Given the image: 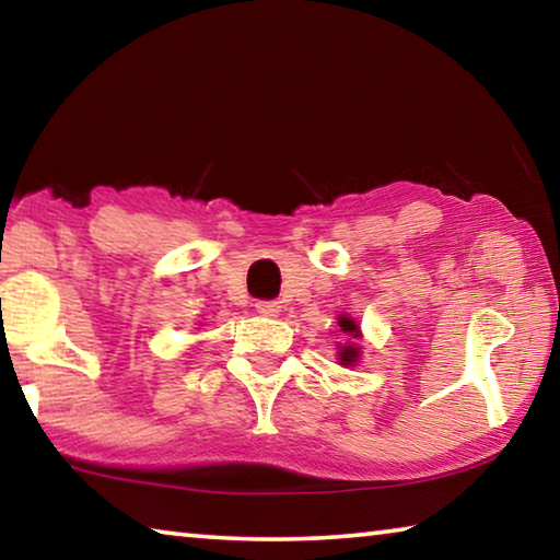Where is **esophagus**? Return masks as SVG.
Segmentation results:
<instances>
[{
    "mask_svg": "<svg viewBox=\"0 0 560 560\" xmlns=\"http://www.w3.org/2000/svg\"><path fill=\"white\" fill-rule=\"evenodd\" d=\"M254 308H257L261 316H277L281 311L279 301H257V303H254Z\"/></svg>",
    "mask_w": 560,
    "mask_h": 560,
    "instance_id": "obj_1",
    "label": "esophagus"
}]
</instances>
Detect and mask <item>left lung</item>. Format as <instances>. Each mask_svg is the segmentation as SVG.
<instances>
[{
	"instance_id": "1",
	"label": "left lung",
	"mask_w": 560,
	"mask_h": 560,
	"mask_svg": "<svg viewBox=\"0 0 560 560\" xmlns=\"http://www.w3.org/2000/svg\"><path fill=\"white\" fill-rule=\"evenodd\" d=\"M338 324H340V328L346 330V334H355V336H358V326H355V320H350V318H340ZM355 358H358V348H346L343 353H340V360H343L346 365L353 363Z\"/></svg>"
}]
</instances>
